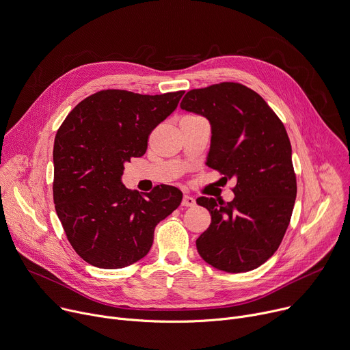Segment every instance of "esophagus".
<instances>
[{
    "mask_svg": "<svg viewBox=\"0 0 350 350\" xmlns=\"http://www.w3.org/2000/svg\"><path fill=\"white\" fill-rule=\"evenodd\" d=\"M183 206H194L196 205V200L189 196H184L183 201H181Z\"/></svg>",
    "mask_w": 350,
    "mask_h": 350,
    "instance_id": "obj_1",
    "label": "esophagus"
}]
</instances>
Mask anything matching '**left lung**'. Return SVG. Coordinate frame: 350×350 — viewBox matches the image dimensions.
Instances as JSON below:
<instances>
[{
    "instance_id": "8db88e82",
    "label": "left lung",
    "mask_w": 350,
    "mask_h": 350,
    "mask_svg": "<svg viewBox=\"0 0 350 350\" xmlns=\"http://www.w3.org/2000/svg\"><path fill=\"white\" fill-rule=\"evenodd\" d=\"M180 107L211 122V169L234 178V200L200 197L211 213L197 250L216 269H256L278 250L289 226L297 185L292 145L283 122L257 92L221 82L185 93Z\"/></svg>"
}]
</instances>
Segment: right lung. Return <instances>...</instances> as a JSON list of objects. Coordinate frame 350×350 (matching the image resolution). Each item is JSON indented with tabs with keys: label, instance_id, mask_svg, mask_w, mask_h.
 I'll use <instances>...</instances> for the list:
<instances>
[{
	"label": "right lung",
	"instance_id": "obj_1",
	"mask_svg": "<svg viewBox=\"0 0 350 350\" xmlns=\"http://www.w3.org/2000/svg\"><path fill=\"white\" fill-rule=\"evenodd\" d=\"M184 90L139 94L107 89L67 116L53 149L55 212L68 241L88 264L118 269L149 252L159 221L181 202L161 185L145 197L121 183L124 165L146 152L150 133L177 107Z\"/></svg>",
	"mask_w": 350,
	"mask_h": 350
}]
</instances>
